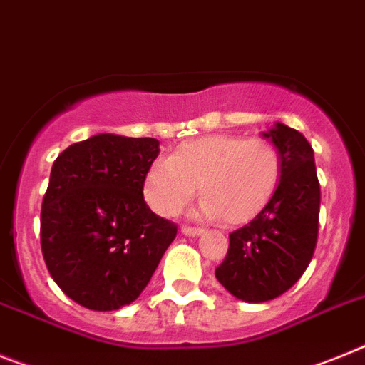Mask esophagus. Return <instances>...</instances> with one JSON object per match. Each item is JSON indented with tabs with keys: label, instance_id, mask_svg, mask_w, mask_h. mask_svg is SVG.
Segmentation results:
<instances>
[{
	"label": "esophagus",
	"instance_id": "obj_1",
	"mask_svg": "<svg viewBox=\"0 0 365 365\" xmlns=\"http://www.w3.org/2000/svg\"><path fill=\"white\" fill-rule=\"evenodd\" d=\"M182 235L185 236H192V238H195V236H201L205 232L203 229H194V227H182Z\"/></svg>",
	"mask_w": 365,
	"mask_h": 365
}]
</instances>
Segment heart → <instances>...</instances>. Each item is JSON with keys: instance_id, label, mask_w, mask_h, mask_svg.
I'll use <instances>...</instances> for the list:
<instances>
[{"instance_id": "1", "label": "heart", "mask_w": 365, "mask_h": 365, "mask_svg": "<svg viewBox=\"0 0 365 365\" xmlns=\"http://www.w3.org/2000/svg\"><path fill=\"white\" fill-rule=\"evenodd\" d=\"M280 155L264 138L207 135L182 142L170 158L157 160L144 180L149 207L164 217L177 216L197 186L199 214L229 225L253 220L275 194Z\"/></svg>"}]
</instances>
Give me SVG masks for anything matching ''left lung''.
Masks as SVG:
<instances>
[{"label": "left lung", "instance_id": "obj_1", "mask_svg": "<svg viewBox=\"0 0 365 365\" xmlns=\"http://www.w3.org/2000/svg\"><path fill=\"white\" fill-rule=\"evenodd\" d=\"M280 155V180L269 203L229 235L220 284L245 303H266L301 279L312 260L319 221V180L314 149L299 130L277 121L262 133Z\"/></svg>", "mask_w": 365, "mask_h": 365}]
</instances>
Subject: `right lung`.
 I'll return each instance as SVG.
<instances>
[{
  "instance_id": "right-lung-1",
  "label": "right lung",
  "mask_w": 365,
  "mask_h": 365,
  "mask_svg": "<svg viewBox=\"0 0 365 365\" xmlns=\"http://www.w3.org/2000/svg\"><path fill=\"white\" fill-rule=\"evenodd\" d=\"M157 138L101 133L53 162L40 214L49 275L81 307L110 312L144 292L177 227L144 201Z\"/></svg>"
}]
</instances>
